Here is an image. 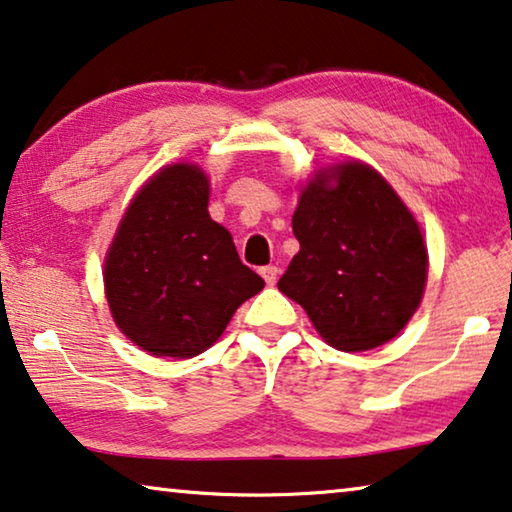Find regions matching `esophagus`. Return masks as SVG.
<instances>
[{"label": "esophagus", "mask_w": 512, "mask_h": 512, "mask_svg": "<svg viewBox=\"0 0 512 512\" xmlns=\"http://www.w3.org/2000/svg\"><path fill=\"white\" fill-rule=\"evenodd\" d=\"M259 273H262V278L266 280V285H275L280 269L275 264H269V266H262V269H259Z\"/></svg>", "instance_id": "34e87169"}]
</instances>
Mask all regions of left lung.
<instances>
[{
	"label": "left lung",
	"mask_w": 512,
	"mask_h": 512,
	"mask_svg": "<svg viewBox=\"0 0 512 512\" xmlns=\"http://www.w3.org/2000/svg\"><path fill=\"white\" fill-rule=\"evenodd\" d=\"M332 176L335 185H328ZM298 255L278 282L337 351H369L399 335L426 285V246L415 218L364 164L319 173L291 218Z\"/></svg>",
	"instance_id": "8db88e82"
}]
</instances>
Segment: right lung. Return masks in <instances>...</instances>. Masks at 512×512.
<instances>
[{
  "mask_svg": "<svg viewBox=\"0 0 512 512\" xmlns=\"http://www.w3.org/2000/svg\"><path fill=\"white\" fill-rule=\"evenodd\" d=\"M207 202L198 166H168L139 191L109 248L104 287L113 319L152 355L202 353L264 287Z\"/></svg>",
  "mask_w": 512,
  "mask_h": 512,
  "instance_id": "obj_1",
  "label": "right lung"
}]
</instances>
